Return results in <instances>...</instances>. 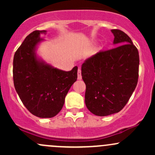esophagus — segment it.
Wrapping results in <instances>:
<instances>
[{"label": "esophagus", "mask_w": 155, "mask_h": 155, "mask_svg": "<svg viewBox=\"0 0 155 155\" xmlns=\"http://www.w3.org/2000/svg\"><path fill=\"white\" fill-rule=\"evenodd\" d=\"M77 74H78V79L81 80V69L80 68L78 69Z\"/></svg>", "instance_id": "esophagus-1"}]
</instances>
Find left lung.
Segmentation results:
<instances>
[{"label":"left lung","mask_w":155,"mask_h":155,"mask_svg":"<svg viewBox=\"0 0 155 155\" xmlns=\"http://www.w3.org/2000/svg\"><path fill=\"white\" fill-rule=\"evenodd\" d=\"M117 47L101 51L84 60L81 76L86 84L85 104L96 116L118 113L136 87L139 54L130 37L111 30Z\"/></svg>","instance_id":"8db88e82"}]
</instances>
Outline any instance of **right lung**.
<instances>
[{
    "mask_svg": "<svg viewBox=\"0 0 155 155\" xmlns=\"http://www.w3.org/2000/svg\"><path fill=\"white\" fill-rule=\"evenodd\" d=\"M35 31L26 37L14 56V84L22 104L40 118H51L61 111L65 97L77 79L78 67L65 71L47 63L37 54L45 39Z\"/></svg>",
    "mask_w": 155,
    "mask_h": 155,
    "instance_id": "obj_1",
    "label": "right lung"
}]
</instances>
